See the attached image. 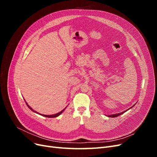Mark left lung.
I'll use <instances>...</instances> for the list:
<instances>
[{
	"instance_id": "left-lung-1",
	"label": "left lung",
	"mask_w": 157,
	"mask_h": 157,
	"mask_svg": "<svg viewBox=\"0 0 157 157\" xmlns=\"http://www.w3.org/2000/svg\"><path fill=\"white\" fill-rule=\"evenodd\" d=\"M130 108H129L128 109H130ZM127 111V110H126ZM126 111H123V112H122V113H117V114H115V115H108V117H118V116H120L121 115H122V114H123V113H124Z\"/></svg>"
}]
</instances>
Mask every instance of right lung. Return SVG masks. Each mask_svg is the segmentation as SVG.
Here are the masks:
<instances>
[{
  "instance_id": "obj_1",
  "label": "right lung",
  "mask_w": 157,
  "mask_h": 157,
  "mask_svg": "<svg viewBox=\"0 0 157 157\" xmlns=\"http://www.w3.org/2000/svg\"><path fill=\"white\" fill-rule=\"evenodd\" d=\"M26 104H27V103H26ZM27 105L28 106V107H29L30 109H31V110H32L33 111H34V112H35L34 110H33V109H32V108L31 107H30L29 105H28V104H27ZM65 108L63 109V110H62V111H60L59 113H56V114H55V115H42V116H44V117H48V118H52V117H58V116H59V115H60V114L61 113H62L64 110H65ZM35 113H36V112H35Z\"/></svg>"
}]
</instances>
